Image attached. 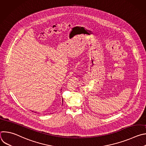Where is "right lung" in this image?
<instances>
[{
    "label": "right lung",
    "instance_id": "obj_1",
    "mask_svg": "<svg viewBox=\"0 0 146 146\" xmlns=\"http://www.w3.org/2000/svg\"><path fill=\"white\" fill-rule=\"evenodd\" d=\"M62 103H63V99H62ZM32 112H33V111H32Z\"/></svg>",
    "mask_w": 146,
    "mask_h": 146
}]
</instances>
